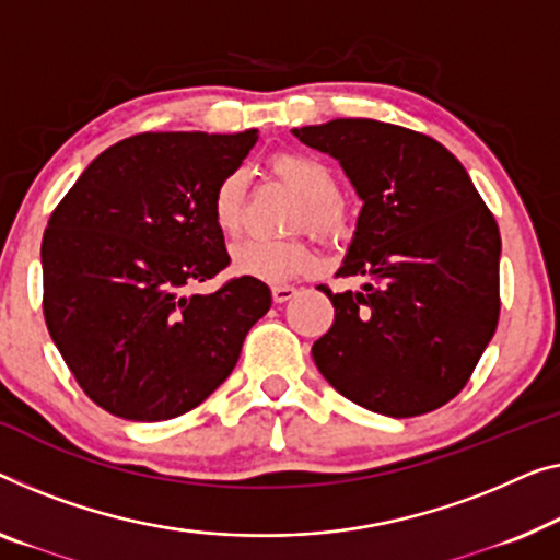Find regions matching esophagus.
Returning <instances> with one entry per match:
<instances>
[{
	"label": "esophagus",
	"instance_id": "1",
	"mask_svg": "<svg viewBox=\"0 0 560 560\" xmlns=\"http://www.w3.org/2000/svg\"><path fill=\"white\" fill-rule=\"evenodd\" d=\"M271 296L277 304H283V302H289V299L296 296V289L287 287V283H279V287H271Z\"/></svg>",
	"mask_w": 560,
	"mask_h": 560
}]
</instances>
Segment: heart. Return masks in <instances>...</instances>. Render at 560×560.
<instances>
[{
	"instance_id": "1",
	"label": "heart",
	"mask_w": 560,
	"mask_h": 560,
	"mask_svg": "<svg viewBox=\"0 0 560 560\" xmlns=\"http://www.w3.org/2000/svg\"><path fill=\"white\" fill-rule=\"evenodd\" d=\"M269 171L302 198L296 226H304L319 238H337L345 233V211L339 206V180L327 163L306 153H277ZM246 175L231 171L219 180L211 198L215 229L236 236L244 213ZM314 261L304 241H241L231 252V269L238 277L256 281H289L304 273Z\"/></svg>"
}]
</instances>
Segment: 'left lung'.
I'll list each match as a JSON object with an SVG mask.
<instances>
[{
    "instance_id": "obj_1",
    "label": "left lung",
    "mask_w": 560,
    "mask_h": 560,
    "mask_svg": "<svg viewBox=\"0 0 560 560\" xmlns=\"http://www.w3.org/2000/svg\"><path fill=\"white\" fill-rule=\"evenodd\" d=\"M337 158L362 200L339 271L360 291L331 294L314 341L324 380L364 410L415 417L450 402L498 327L500 231L463 163L399 125L337 118L291 130Z\"/></svg>"
}]
</instances>
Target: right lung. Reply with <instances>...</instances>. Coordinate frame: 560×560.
Segmentation results:
<instances>
[{
  "label": "right lung",
  "instance_id": "right-lung-1",
  "mask_svg": "<svg viewBox=\"0 0 560 560\" xmlns=\"http://www.w3.org/2000/svg\"><path fill=\"white\" fill-rule=\"evenodd\" d=\"M258 130L140 132L103 150L49 215L42 238L45 322L95 405L132 422L194 410L238 362L269 312L264 281L183 294L231 258L211 198Z\"/></svg>",
  "mask_w": 560,
  "mask_h": 560
}]
</instances>
